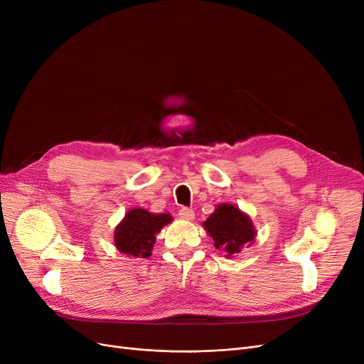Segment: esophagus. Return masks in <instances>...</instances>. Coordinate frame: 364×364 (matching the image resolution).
<instances>
[{
  "mask_svg": "<svg viewBox=\"0 0 364 364\" xmlns=\"http://www.w3.org/2000/svg\"><path fill=\"white\" fill-rule=\"evenodd\" d=\"M178 215H180V218H183V220H193L195 218V211L192 208H186V206H183L180 211H178Z\"/></svg>",
  "mask_w": 364,
  "mask_h": 364,
  "instance_id": "1",
  "label": "esophagus"
}]
</instances>
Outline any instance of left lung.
<instances>
[{"label":"left lung","mask_w":364,"mask_h":364,"mask_svg":"<svg viewBox=\"0 0 364 364\" xmlns=\"http://www.w3.org/2000/svg\"><path fill=\"white\" fill-rule=\"evenodd\" d=\"M205 230L214 239V246L232 257L242 251L243 245L251 243L255 237L254 225L250 217L240 213L233 205H220L215 213L203 223Z\"/></svg>","instance_id":"8db88e82"}]
</instances>
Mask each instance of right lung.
Instances as JSON below:
<instances>
[{
  "instance_id": "1",
  "label": "right lung",
  "mask_w": 364,
  "mask_h": 364,
  "mask_svg": "<svg viewBox=\"0 0 364 364\" xmlns=\"http://www.w3.org/2000/svg\"><path fill=\"white\" fill-rule=\"evenodd\" d=\"M172 221L168 214H150L146 209H131L114 230V245L118 251L136 258H147L151 254L156 235Z\"/></svg>"
}]
</instances>
